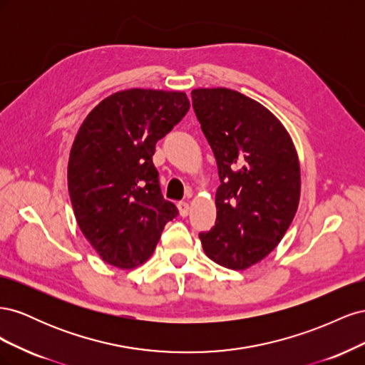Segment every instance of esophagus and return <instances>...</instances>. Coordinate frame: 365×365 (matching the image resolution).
Listing matches in <instances>:
<instances>
[{"instance_id": "esophagus-1", "label": "esophagus", "mask_w": 365, "mask_h": 365, "mask_svg": "<svg viewBox=\"0 0 365 365\" xmlns=\"http://www.w3.org/2000/svg\"><path fill=\"white\" fill-rule=\"evenodd\" d=\"M178 210H180V215L182 217H185L187 215H189V212H190V205L187 204L185 201H181V202H178Z\"/></svg>"}]
</instances>
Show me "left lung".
<instances>
[{"label":"left lung","instance_id":"1","mask_svg":"<svg viewBox=\"0 0 365 365\" xmlns=\"http://www.w3.org/2000/svg\"><path fill=\"white\" fill-rule=\"evenodd\" d=\"M192 103L220 180L216 224L201 244L220 267L247 269L279 245L297 213V150L277 117L235 90L197 88Z\"/></svg>","mask_w":365,"mask_h":365}]
</instances>
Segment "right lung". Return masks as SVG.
<instances>
[{"mask_svg": "<svg viewBox=\"0 0 365 365\" xmlns=\"http://www.w3.org/2000/svg\"><path fill=\"white\" fill-rule=\"evenodd\" d=\"M185 93L132 88L103 98L77 130L68 192L81 231L121 269L145 263L178 210L165 201L152 163L157 141L178 125Z\"/></svg>", "mask_w": 365, "mask_h": 365, "instance_id": "add662e5", "label": "right lung"}]
</instances>
